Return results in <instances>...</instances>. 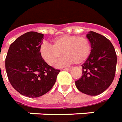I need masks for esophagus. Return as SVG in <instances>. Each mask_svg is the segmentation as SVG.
Listing matches in <instances>:
<instances>
[{"label":"esophagus","instance_id":"1","mask_svg":"<svg viewBox=\"0 0 122 122\" xmlns=\"http://www.w3.org/2000/svg\"><path fill=\"white\" fill-rule=\"evenodd\" d=\"M63 70H64V71H71V68H64Z\"/></svg>","mask_w":122,"mask_h":122}]
</instances>
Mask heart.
<instances>
[{"mask_svg": "<svg viewBox=\"0 0 122 122\" xmlns=\"http://www.w3.org/2000/svg\"><path fill=\"white\" fill-rule=\"evenodd\" d=\"M90 42L85 37L76 35L61 36L53 40V47L44 43L40 47L42 58L50 66H54L63 54L65 57L58 66H66L74 62L77 64L86 61L91 54Z\"/></svg>", "mask_w": 122, "mask_h": 122, "instance_id": "1", "label": "heart"}]
</instances>
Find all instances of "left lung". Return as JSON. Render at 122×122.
I'll list each match as a JSON object with an SVG mask.
<instances>
[{
	"label": "left lung",
	"instance_id": "left-lung-1",
	"mask_svg": "<svg viewBox=\"0 0 122 122\" xmlns=\"http://www.w3.org/2000/svg\"><path fill=\"white\" fill-rule=\"evenodd\" d=\"M86 37L91 54L82 64V76L75 86L83 93L96 96L110 86L115 77L117 56L112 43L105 36L90 31Z\"/></svg>",
	"mask_w": 122,
	"mask_h": 122
}]
</instances>
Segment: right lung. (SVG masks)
<instances>
[{
  "instance_id": "add662e5",
  "label": "right lung",
  "mask_w": 122,
  "mask_h": 122,
  "mask_svg": "<svg viewBox=\"0 0 122 122\" xmlns=\"http://www.w3.org/2000/svg\"><path fill=\"white\" fill-rule=\"evenodd\" d=\"M43 34L28 32L12 43L5 60L7 77L13 87L29 98L43 96L52 88L60 71L42 58Z\"/></svg>"
}]
</instances>
